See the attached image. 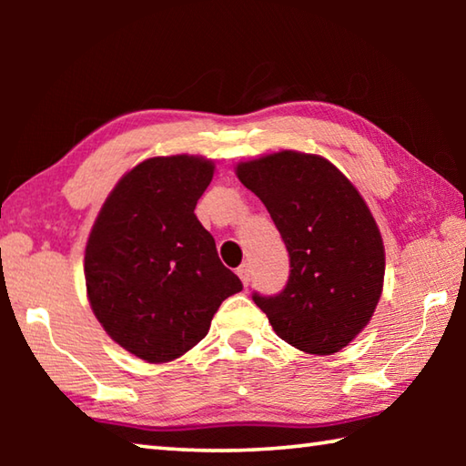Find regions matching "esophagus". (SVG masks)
I'll return each mask as SVG.
<instances>
[{
	"instance_id": "1",
	"label": "esophagus",
	"mask_w": 466,
	"mask_h": 466,
	"mask_svg": "<svg viewBox=\"0 0 466 466\" xmlns=\"http://www.w3.org/2000/svg\"><path fill=\"white\" fill-rule=\"evenodd\" d=\"M236 273H238V278L242 279L244 286H248V281H250V267L248 265H240L238 269H236Z\"/></svg>"
}]
</instances>
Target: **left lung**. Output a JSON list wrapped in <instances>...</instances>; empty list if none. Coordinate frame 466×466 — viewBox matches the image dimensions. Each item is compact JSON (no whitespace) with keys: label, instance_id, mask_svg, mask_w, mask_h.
I'll return each instance as SVG.
<instances>
[{"label":"left lung","instance_id":"obj_1","mask_svg":"<svg viewBox=\"0 0 466 466\" xmlns=\"http://www.w3.org/2000/svg\"><path fill=\"white\" fill-rule=\"evenodd\" d=\"M236 175L263 201L289 255L286 286L275 296L255 291V304L298 350H343L382 294L384 247L368 205L320 156L286 149L238 164Z\"/></svg>","mask_w":466,"mask_h":466}]
</instances>
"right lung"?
I'll return each mask as SVG.
<instances>
[{
  "instance_id": "add662e5",
  "label": "right lung",
  "mask_w": 466,
  "mask_h": 466,
  "mask_svg": "<svg viewBox=\"0 0 466 466\" xmlns=\"http://www.w3.org/2000/svg\"><path fill=\"white\" fill-rule=\"evenodd\" d=\"M211 178L205 157H149L119 180L90 232L92 310L113 341L149 364L199 343L219 304L242 289L195 216Z\"/></svg>"
}]
</instances>
